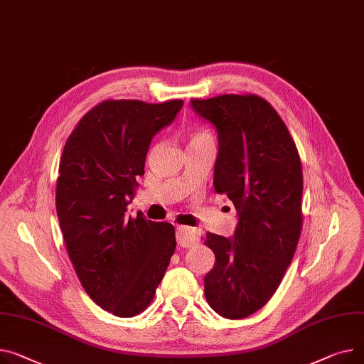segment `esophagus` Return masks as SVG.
Wrapping results in <instances>:
<instances>
[{"label": "esophagus", "instance_id": "34e87169", "mask_svg": "<svg viewBox=\"0 0 364 364\" xmlns=\"http://www.w3.org/2000/svg\"><path fill=\"white\" fill-rule=\"evenodd\" d=\"M200 234L196 228L191 227H177V241L181 247H191L199 243Z\"/></svg>", "mask_w": 364, "mask_h": 364}]
</instances>
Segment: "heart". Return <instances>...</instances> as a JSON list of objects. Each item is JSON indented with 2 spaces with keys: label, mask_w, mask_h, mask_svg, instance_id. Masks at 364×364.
Masks as SVG:
<instances>
[{
  "label": "heart",
  "mask_w": 364,
  "mask_h": 364,
  "mask_svg": "<svg viewBox=\"0 0 364 364\" xmlns=\"http://www.w3.org/2000/svg\"><path fill=\"white\" fill-rule=\"evenodd\" d=\"M202 141H213L212 136L206 130H195L188 134V144L190 143H202Z\"/></svg>",
  "instance_id": "obj_1"
}]
</instances>
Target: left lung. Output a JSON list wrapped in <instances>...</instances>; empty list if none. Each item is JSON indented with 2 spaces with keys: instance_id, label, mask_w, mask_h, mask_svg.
Wrapping results in <instances>:
<instances>
[{
  "instance_id": "left-lung-1",
  "label": "left lung",
  "mask_w": 364,
  "mask_h": 364,
  "mask_svg": "<svg viewBox=\"0 0 364 364\" xmlns=\"http://www.w3.org/2000/svg\"><path fill=\"white\" fill-rule=\"evenodd\" d=\"M190 104L216 129L213 187L238 213L232 237L206 234L215 264L205 277V297L223 318L243 319L269 301L296 253L301 161L284 121L260 96L220 95Z\"/></svg>"
}]
</instances>
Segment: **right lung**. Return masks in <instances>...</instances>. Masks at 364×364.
<instances>
[{
	"label": "right lung",
	"instance_id": "right-lung-1",
	"mask_svg": "<svg viewBox=\"0 0 364 364\" xmlns=\"http://www.w3.org/2000/svg\"><path fill=\"white\" fill-rule=\"evenodd\" d=\"M181 100H108L93 107L63 149L55 203L68 257L89 297L118 318L154 300L176 250L168 223L127 213L154 136L176 119Z\"/></svg>",
	"mask_w": 364,
	"mask_h": 364
}]
</instances>
